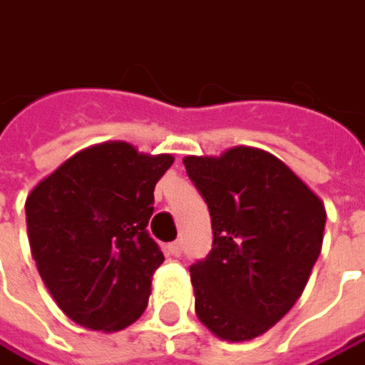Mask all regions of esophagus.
<instances>
[{
  "instance_id": "34e87169",
  "label": "esophagus",
  "mask_w": 365,
  "mask_h": 365,
  "mask_svg": "<svg viewBox=\"0 0 365 365\" xmlns=\"http://www.w3.org/2000/svg\"><path fill=\"white\" fill-rule=\"evenodd\" d=\"M182 250H183L182 242H171V244L167 246V252H169L171 256H175V258H178V256H182Z\"/></svg>"
}]
</instances>
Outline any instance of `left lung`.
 <instances>
[{"mask_svg": "<svg viewBox=\"0 0 365 365\" xmlns=\"http://www.w3.org/2000/svg\"><path fill=\"white\" fill-rule=\"evenodd\" d=\"M183 165L212 223L210 254L190 267L196 316L221 341H252L306 289L322 250L324 202L262 148L192 155Z\"/></svg>", "mask_w": 365, "mask_h": 365, "instance_id": "1", "label": "left lung"}]
</instances>
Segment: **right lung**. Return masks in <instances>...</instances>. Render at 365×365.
Listing matches in <instances>:
<instances>
[{
	"label": "right lung",
	"instance_id": "right-lung-1",
	"mask_svg": "<svg viewBox=\"0 0 365 365\" xmlns=\"http://www.w3.org/2000/svg\"><path fill=\"white\" fill-rule=\"evenodd\" d=\"M173 161L109 140L72 155L29 194L34 262L72 322L118 332L146 310L153 274L165 260L146 225L155 185Z\"/></svg>",
	"mask_w": 365,
	"mask_h": 365
}]
</instances>
